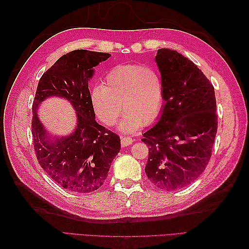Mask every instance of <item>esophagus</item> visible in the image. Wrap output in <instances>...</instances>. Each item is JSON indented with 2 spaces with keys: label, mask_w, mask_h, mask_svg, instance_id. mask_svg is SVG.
<instances>
[{
  "label": "esophagus",
  "mask_w": 249,
  "mask_h": 249,
  "mask_svg": "<svg viewBox=\"0 0 249 249\" xmlns=\"http://www.w3.org/2000/svg\"><path fill=\"white\" fill-rule=\"evenodd\" d=\"M120 142H122V146L125 147V146H129V145L132 144V143H133V139L130 138V137L124 136V137H122V140H120Z\"/></svg>",
  "instance_id": "1"
}]
</instances>
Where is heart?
Here are the masks:
<instances>
[{"label":"heart","instance_id":"obj_1","mask_svg":"<svg viewBox=\"0 0 249 249\" xmlns=\"http://www.w3.org/2000/svg\"><path fill=\"white\" fill-rule=\"evenodd\" d=\"M96 115L106 125L114 124L125 112L119 126L124 132L139 130L160 115L164 103V85L155 67L141 64H120L107 73L104 84L91 91Z\"/></svg>","mask_w":249,"mask_h":249}]
</instances>
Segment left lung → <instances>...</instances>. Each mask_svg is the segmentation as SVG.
Wrapping results in <instances>:
<instances>
[{
    "label": "left lung",
    "mask_w": 249,
    "mask_h": 249,
    "mask_svg": "<svg viewBox=\"0 0 249 249\" xmlns=\"http://www.w3.org/2000/svg\"><path fill=\"white\" fill-rule=\"evenodd\" d=\"M165 105L152 129L145 173L163 191H177L205 171L212 156L218 122L212 83L191 60L170 49L158 50Z\"/></svg>",
    "instance_id": "left-lung-1"
}]
</instances>
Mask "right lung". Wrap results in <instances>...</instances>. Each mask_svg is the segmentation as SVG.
<instances>
[{
	"mask_svg": "<svg viewBox=\"0 0 249 249\" xmlns=\"http://www.w3.org/2000/svg\"><path fill=\"white\" fill-rule=\"evenodd\" d=\"M110 56L108 53L76 50L60 57L41 76L32 105L37 160L55 183L76 193L99 189L120 150L118 135L95 122L88 88L93 67ZM54 95L72 103L77 113V127L70 137L51 140L36 111L43 99Z\"/></svg>",
	"mask_w": 249,
	"mask_h": 249,
	"instance_id": "add662e5",
	"label": "right lung"
}]
</instances>
